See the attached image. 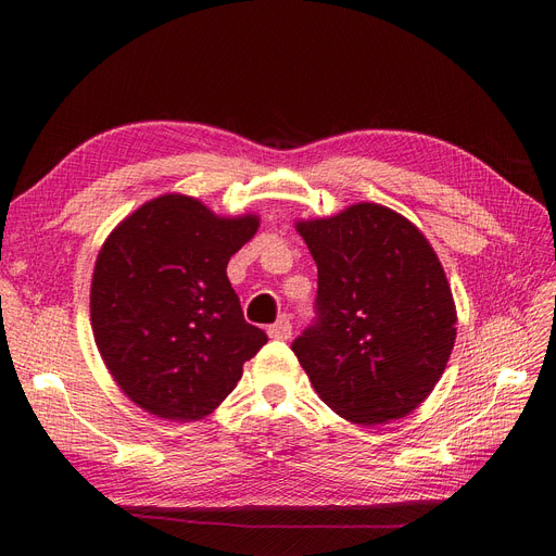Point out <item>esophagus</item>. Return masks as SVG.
Wrapping results in <instances>:
<instances>
[{
  "label": "esophagus",
  "mask_w": 556,
  "mask_h": 556,
  "mask_svg": "<svg viewBox=\"0 0 556 556\" xmlns=\"http://www.w3.org/2000/svg\"><path fill=\"white\" fill-rule=\"evenodd\" d=\"M266 331H268V336H271L274 341H288L290 336H292V323H290V317H288V315H280L278 323H274Z\"/></svg>",
  "instance_id": "1"
}]
</instances>
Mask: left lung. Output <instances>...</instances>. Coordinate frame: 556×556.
<instances>
[{"mask_svg": "<svg viewBox=\"0 0 556 556\" xmlns=\"http://www.w3.org/2000/svg\"><path fill=\"white\" fill-rule=\"evenodd\" d=\"M317 264V325L292 343L313 390L348 422L410 415L457 339L443 264L408 217L362 201L294 223Z\"/></svg>", "mask_w": 556, "mask_h": 556, "instance_id": "left-lung-1", "label": "left lung"}]
</instances>
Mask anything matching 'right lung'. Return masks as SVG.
Instances as JSON below:
<instances>
[{
  "mask_svg": "<svg viewBox=\"0 0 556 556\" xmlns=\"http://www.w3.org/2000/svg\"><path fill=\"white\" fill-rule=\"evenodd\" d=\"M260 215H217L166 192L109 233L90 285L99 355L123 394L150 415L197 422L231 394L268 341L243 319L227 262Z\"/></svg>",
  "mask_w": 556,
  "mask_h": 556,
  "instance_id": "1",
  "label": "right lung"
}]
</instances>
